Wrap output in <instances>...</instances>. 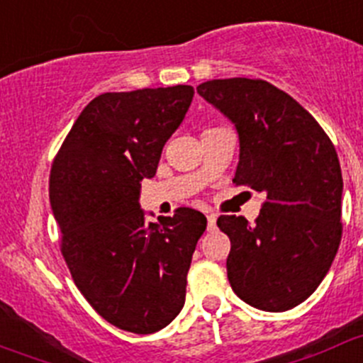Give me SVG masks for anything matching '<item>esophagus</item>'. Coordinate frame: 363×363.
Instances as JSON below:
<instances>
[{
	"mask_svg": "<svg viewBox=\"0 0 363 363\" xmlns=\"http://www.w3.org/2000/svg\"><path fill=\"white\" fill-rule=\"evenodd\" d=\"M206 218H208V231H215V228H217V215L208 213Z\"/></svg>",
	"mask_w": 363,
	"mask_h": 363,
	"instance_id": "1",
	"label": "esophagus"
}]
</instances>
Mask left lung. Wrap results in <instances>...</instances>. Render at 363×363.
Masks as SVG:
<instances>
[{
  "label": "left lung",
  "mask_w": 363,
  "mask_h": 363,
  "mask_svg": "<svg viewBox=\"0 0 363 363\" xmlns=\"http://www.w3.org/2000/svg\"><path fill=\"white\" fill-rule=\"evenodd\" d=\"M197 93L238 130L233 183L267 196L254 225L235 215L218 217L231 240L229 284L252 307L289 311L321 284L342 238L335 146L307 109L263 79H213Z\"/></svg>",
  "instance_id": "left-lung-1"
}]
</instances>
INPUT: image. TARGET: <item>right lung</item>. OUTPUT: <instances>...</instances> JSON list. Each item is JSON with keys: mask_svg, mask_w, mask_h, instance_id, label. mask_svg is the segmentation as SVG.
<instances>
[{"mask_svg": "<svg viewBox=\"0 0 363 363\" xmlns=\"http://www.w3.org/2000/svg\"><path fill=\"white\" fill-rule=\"evenodd\" d=\"M192 96L185 84L99 95L52 160L49 199L72 279L107 323L132 333L159 332L180 314L206 229V217L185 206L146 222L138 203Z\"/></svg>", "mask_w": 363, "mask_h": 363, "instance_id": "obj_1", "label": "right lung"}]
</instances>
